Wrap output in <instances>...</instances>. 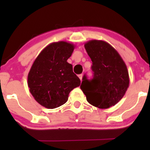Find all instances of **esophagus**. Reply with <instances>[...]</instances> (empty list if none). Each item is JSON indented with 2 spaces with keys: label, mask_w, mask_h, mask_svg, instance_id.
<instances>
[{
  "label": "esophagus",
  "mask_w": 150,
  "mask_h": 150,
  "mask_svg": "<svg viewBox=\"0 0 150 150\" xmlns=\"http://www.w3.org/2000/svg\"><path fill=\"white\" fill-rule=\"evenodd\" d=\"M82 76H83V75H82V74H80V75H78L79 78L80 79V80H82Z\"/></svg>",
  "instance_id": "34e87169"
}]
</instances>
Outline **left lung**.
<instances>
[{"label":"left lung","mask_w":150,"mask_h":150,"mask_svg":"<svg viewBox=\"0 0 150 150\" xmlns=\"http://www.w3.org/2000/svg\"><path fill=\"white\" fill-rule=\"evenodd\" d=\"M85 48L92 61L94 76L89 80L84 75L80 88L92 106L111 107L123 97L129 87L126 65L118 51L104 41L90 40Z\"/></svg>","instance_id":"left-lung-1"}]
</instances>
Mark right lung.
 Here are the masks:
<instances>
[{"instance_id": "obj_1", "label": "right lung", "mask_w": 150, "mask_h": 150, "mask_svg": "<svg viewBox=\"0 0 150 150\" xmlns=\"http://www.w3.org/2000/svg\"><path fill=\"white\" fill-rule=\"evenodd\" d=\"M75 46L64 41L53 42L41 51L34 60L27 76L30 92L36 101L47 108L64 104L70 92L80 85L67 62Z\"/></svg>"}]
</instances>
